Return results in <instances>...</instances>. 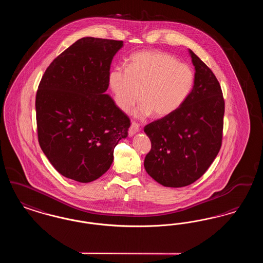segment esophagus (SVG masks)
<instances>
[{"mask_svg": "<svg viewBox=\"0 0 263 263\" xmlns=\"http://www.w3.org/2000/svg\"><path fill=\"white\" fill-rule=\"evenodd\" d=\"M139 130H140V125L136 123V122H132V124L130 126V128H129V131H128L129 136H133L134 134L137 133Z\"/></svg>", "mask_w": 263, "mask_h": 263, "instance_id": "esophagus-1", "label": "esophagus"}]
</instances>
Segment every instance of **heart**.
I'll use <instances>...</instances> for the list:
<instances>
[{"label":"heart","instance_id":"obj_1","mask_svg":"<svg viewBox=\"0 0 263 263\" xmlns=\"http://www.w3.org/2000/svg\"><path fill=\"white\" fill-rule=\"evenodd\" d=\"M115 104L130 112L138 101V118L154 113L163 118L176 112L190 97L195 85L194 69L163 51H140L131 55L128 68L115 66L108 74Z\"/></svg>","mask_w":263,"mask_h":263}]
</instances>
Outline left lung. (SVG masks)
<instances>
[{"label":"left lung","mask_w":263,"mask_h":263,"mask_svg":"<svg viewBox=\"0 0 263 263\" xmlns=\"http://www.w3.org/2000/svg\"><path fill=\"white\" fill-rule=\"evenodd\" d=\"M195 85L186 102L170 116L145 126L152 148L146 172L166 187H182L200 178L222 146L225 101L211 69L189 49Z\"/></svg>","instance_id":"obj_1"}]
</instances>
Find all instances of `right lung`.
<instances>
[{
    "mask_svg": "<svg viewBox=\"0 0 263 263\" xmlns=\"http://www.w3.org/2000/svg\"><path fill=\"white\" fill-rule=\"evenodd\" d=\"M123 41L84 37L53 60L40 81L38 142L55 170L87 183L105 174L130 119L105 93L114 55Z\"/></svg>",
    "mask_w": 263,
    "mask_h": 263,
    "instance_id": "1",
    "label": "right lung"
}]
</instances>
